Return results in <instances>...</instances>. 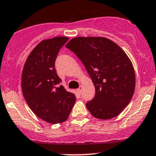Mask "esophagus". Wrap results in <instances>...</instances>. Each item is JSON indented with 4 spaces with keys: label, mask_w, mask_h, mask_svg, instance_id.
Here are the masks:
<instances>
[{
    "label": "esophagus",
    "mask_w": 156,
    "mask_h": 156,
    "mask_svg": "<svg viewBox=\"0 0 156 156\" xmlns=\"http://www.w3.org/2000/svg\"><path fill=\"white\" fill-rule=\"evenodd\" d=\"M81 90H82V87H80L79 88H78V90H77V91H78V94H79V95H81Z\"/></svg>",
    "instance_id": "34e87169"
}]
</instances>
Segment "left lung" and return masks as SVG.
<instances>
[{
	"label": "left lung",
	"instance_id": "1",
	"mask_svg": "<svg viewBox=\"0 0 156 156\" xmlns=\"http://www.w3.org/2000/svg\"><path fill=\"white\" fill-rule=\"evenodd\" d=\"M66 47L81 60L95 86V96L86 104L90 113L104 120L119 115L136 86L134 69L124 51L102 37H77Z\"/></svg>",
	"mask_w": 156,
	"mask_h": 156
}]
</instances>
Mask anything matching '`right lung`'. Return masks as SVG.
<instances>
[{
	"instance_id": "add662e5",
	"label": "right lung",
	"mask_w": 156,
	"mask_h": 156,
	"mask_svg": "<svg viewBox=\"0 0 156 156\" xmlns=\"http://www.w3.org/2000/svg\"><path fill=\"white\" fill-rule=\"evenodd\" d=\"M68 40L55 37L42 41L29 55L22 72V92L27 104L40 119L53 124L67 120L76 100L61 85L55 68L58 53Z\"/></svg>"
}]
</instances>
